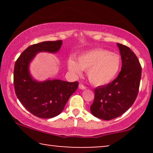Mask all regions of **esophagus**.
Segmentation results:
<instances>
[{
    "label": "esophagus",
    "instance_id": "esophagus-1",
    "mask_svg": "<svg viewBox=\"0 0 153 153\" xmlns=\"http://www.w3.org/2000/svg\"><path fill=\"white\" fill-rule=\"evenodd\" d=\"M79 89H81V90H85L87 88L86 87L84 86V85H82V84H79Z\"/></svg>",
    "mask_w": 153,
    "mask_h": 153
}]
</instances>
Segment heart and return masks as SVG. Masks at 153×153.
I'll return each mask as SVG.
<instances>
[{
  "mask_svg": "<svg viewBox=\"0 0 153 153\" xmlns=\"http://www.w3.org/2000/svg\"><path fill=\"white\" fill-rule=\"evenodd\" d=\"M121 58L116 53L102 49L91 50L81 54L78 62L74 58L68 60L69 70L80 75L82 70L87 74L92 84L101 86L108 84L116 78L121 68Z\"/></svg>",
  "mask_w": 153,
  "mask_h": 153,
  "instance_id": "heart-1",
  "label": "heart"
}]
</instances>
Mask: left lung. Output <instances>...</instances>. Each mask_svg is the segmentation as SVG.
Instances as JSON below:
<instances>
[{"instance_id": "left-lung-1", "label": "left lung", "mask_w": 153, "mask_h": 153, "mask_svg": "<svg viewBox=\"0 0 153 153\" xmlns=\"http://www.w3.org/2000/svg\"><path fill=\"white\" fill-rule=\"evenodd\" d=\"M122 68L117 78L106 85L95 89V99L91 106L94 116L104 120L118 118L134 102L141 78V67L137 56L127 46L117 43Z\"/></svg>"}]
</instances>
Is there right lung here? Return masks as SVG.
<instances>
[{
  "instance_id": "1",
  "label": "right lung",
  "mask_w": 153,
  "mask_h": 153,
  "mask_svg": "<svg viewBox=\"0 0 153 153\" xmlns=\"http://www.w3.org/2000/svg\"><path fill=\"white\" fill-rule=\"evenodd\" d=\"M62 44V40H58L31 45L24 51L15 62L14 85L16 97L29 112L39 118H51L59 115L78 88L77 81L68 82L49 79L39 81L30 73V63L37 53H57Z\"/></svg>"
}]
</instances>
